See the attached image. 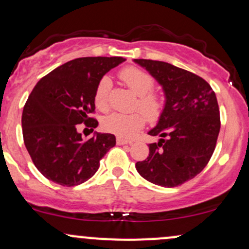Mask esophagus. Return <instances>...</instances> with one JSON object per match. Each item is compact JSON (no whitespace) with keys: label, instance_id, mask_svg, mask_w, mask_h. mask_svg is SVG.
Returning <instances> with one entry per match:
<instances>
[{"label":"esophagus","instance_id":"esophagus-1","mask_svg":"<svg viewBox=\"0 0 249 249\" xmlns=\"http://www.w3.org/2000/svg\"><path fill=\"white\" fill-rule=\"evenodd\" d=\"M132 141H129V139H125L123 137H117V144L118 145H124V144H131Z\"/></svg>","mask_w":249,"mask_h":249}]
</instances>
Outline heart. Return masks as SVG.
<instances>
[{
    "label": "heart",
    "mask_w": 249,
    "mask_h": 249,
    "mask_svg": "<svg viewBox=\"0 0 249 249\" xmlns=\"http://www.w3.org/2000/svg\"><path fill=\"white\" fill-rule=\"evenodd\" d=\"M119 78L127 87L138 95L136 102V108H141L142 112L133 113H120L114 112L104 120V127L108 132L118 135L120 137H131L145 124L146 114L150 120L160 118L164 107V100L158 92L154 91V76L139 67L129 66L119 71ZM111 80L108 76H103L98 83L94 91V103L99 110L106 111L108 108L110 100Z\"/></svg>",
    "instance_id": "1"
}]
</instances>
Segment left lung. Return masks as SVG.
I'll list each match as a JSON object with an SVG mask.
<instances>
[{"label": "left lung", "mask_w": 249, "mask_h": 249, "mask_svg": "<svg viewBox=\"0 0 249 249\" xmlns=\"http://www.w3.org/2000/svg\"><path fill=\"white\" fill-rule=\"evenodd\" d=\"M163 86L165 107L157 126L160 136L149 144L146 160L136 163L146 181L165 188L194 178L212 158L220 132V110L215 92L203 78L163 61L135 59Z\"/></svg>", "instance_id": "1"}]
</instances>
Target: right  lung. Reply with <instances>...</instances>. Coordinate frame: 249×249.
<instances>
[{"label":"right lung","instance_id":"obj_1","mask_svg":"<svg viewBox=\"0 0 249 249\" xmlns=\"http://www.w3.org/2000/svg\"><path fill=\"white\" fill-rule=\"evenodd\" d=\"M125 61L122 56H87L61 65L41 78L22 112L23 142L33 163L46 178L73 187L91 178L100 160L116 145L111 133L84 141L78 124L98 126L94 91L103 75Z\"/></svg>","mask_w":249,"mask_h":249}]
</instances>
